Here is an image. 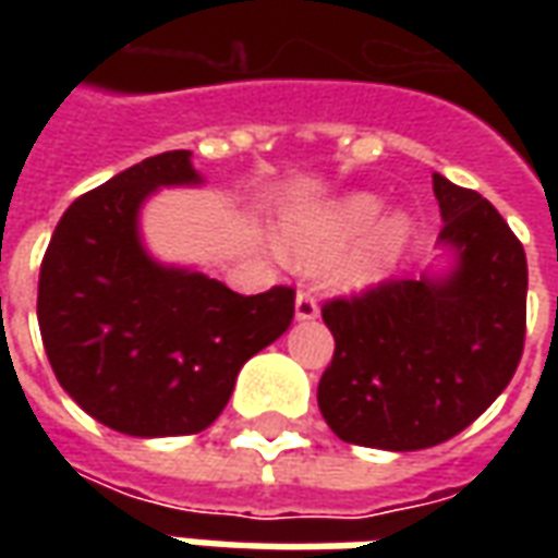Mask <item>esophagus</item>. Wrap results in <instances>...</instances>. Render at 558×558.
Wrapping results in <instances>:
<instances>
[{"instance_id": "obj_1", "label": "esophagus", "mask_w": 558, "mask_h": 558, "mask_svg": "<svg viewBox=\"0 0 558 558\" xmlns=\"http://www.w3.org/2000/svg\"><path fill=\"white\" fill-rule=\"evenodd\" d=\"M319 316V304H316L314 290L302 287L295 295V319H316Z\"/></svg>"}]
</instances>
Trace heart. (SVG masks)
I'll return each instance as SVG.
<instances>
[{
    "mask_svg": "<svg viewBox=\"0 0 558 558\" xmlns=\"http://www.w3.org/2000/svg\"><path fill=\"white\" fill-rule=\"evenodd\" d=\"M383 203L371 194H350L326 208L292 218L283 227V251L299 266H323L342 254L355 238L347 255L335 266L340 283H364L374 280L383 268L403 251L410 239V220L403 215H386L374 225Z\"/></svg>",
    "mask_w": 558,
    "mask_h": 558,
    "instance_id": "1",
    "label": "heart"
}]
</instances>
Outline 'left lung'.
<instances>
[{"instance_id":"left-lung-1","label":"left lung","mask_w":558,"mask_h":558,"mask_svg":"<svg viewBox=\"0 0 558 558\" xmlns=\"http://www.w3.org/2000/svg\"><path fill=\"white\" fill-rule=\"evenodd\" d=\"M445 280H379L323 304L335 355L316 388L343 442L418 451L466 430L511 383L526 340V254L478 194L433 172Z\"/></svg>"}]
</instances>
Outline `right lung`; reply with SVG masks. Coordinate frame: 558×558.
<instances>
[{"instance_id":"1","label":"right lung","mask_w":558,"mask_h":558,"mask_svg":"<svg viewBox=\"0 0 558 558\" xmlns=\"http://www.w3.org/2000/svg\"><path fill=\"white\" fill-rule=\"evenodd\" d=\"M163 151L77 196L47 244L38 326L59 386L128 436H187L218 418L242 364L290 328L295 290L239 295L143 251L137 211L160 184H194Z\"/></svg>"}]
</instances>
